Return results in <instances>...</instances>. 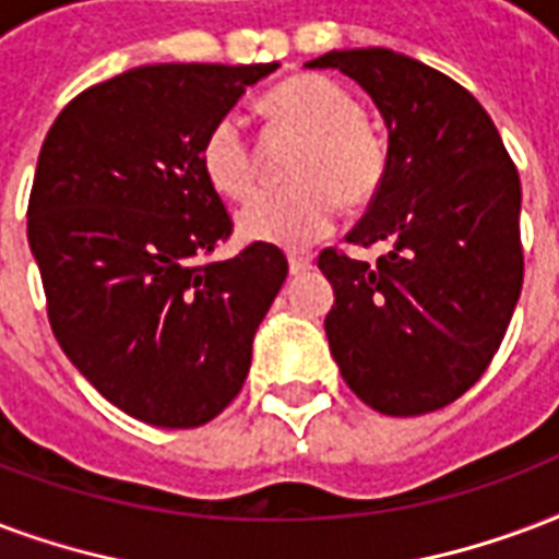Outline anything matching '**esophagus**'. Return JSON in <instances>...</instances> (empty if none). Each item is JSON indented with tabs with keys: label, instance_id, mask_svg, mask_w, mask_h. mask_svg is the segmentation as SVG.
Here are the masks:
<instances>
[{
	"label": "esophagus",
	"instance_id": "34e87169",
	"mask_svg": "<svg viewBox=\"0 0 559 559\" xmlns=\"http://www.w3.org/2000/svg\"><path fill=\"white\" fill-rule=\"evenodd\" d=\"M310 270H313V258H310V254L289 251V272H293V275H305V272Z\"/></svg>",
	"mask_w": 559,
	"mask_h": 559
}]
</instances>
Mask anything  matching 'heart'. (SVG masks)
Listing matches in <instances>:
<instances>
[{"label":"heart","instance_id":"obj_1","mask_svg":"<svg viewBox=\"0 0 559 559\" xmlns=\"http://www.w3.org/2000/svg\"><path fill=\"white\" fill-rule=\"evenodd\" d=\"M263 114L275 131L301 138L287 190H263L237 216L246 240L298 249L331 231L340 204H372L390 173V140L352 91L325 75H289L266 93ZM202 169L216 193L246 199L258 181V152L240 119H216L202 140Z\"/></svg>","mask_w":559,"mask_h":559}]
</instances>
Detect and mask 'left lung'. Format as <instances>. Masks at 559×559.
<instances>
[{
	"instance_id": "left-lung-1",
	"label": "left lung",
	"mask_w": 559,
	"mask_h": 559,
	"mask_svg": "<svg viewBox=\"0 0 559 559\" xmlns=\"http://www.w3.org/2000/svg\"><path fill=\"white\" fill-rule=\"evenodd\" d=\"M305 67L346 72L390 128L383 190L346 234L352 246L390 251L378 263L319 254L336 296L331 355L372 411H440L487 372L522 293L516 164L480 102L428 63L343 49Z\"/></svg>"
}]
</instances>
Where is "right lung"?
<instances>
[{
	"label": "right lung",
	"mask_w": 559,
	"mask_h": 559,
	"mask_svg": "<svg viewBox=\"0 0 559 559\" xmlns=\"http://www.w3.org/2000/svg\"><path fill=\"white\" fill-rule=\"evenodd\" d=\"M278 63H155L79 93L43 140L28 246L55 340L110 404L199 428L234 402L287 278L278 246L231 237L202 140Z\"/></svg>",
	"instance_id": "obj_1"
}]
</instances>
